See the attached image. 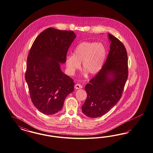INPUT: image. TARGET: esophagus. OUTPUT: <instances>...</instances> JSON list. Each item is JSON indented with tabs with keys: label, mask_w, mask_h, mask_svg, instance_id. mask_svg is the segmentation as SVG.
<instances>
[{
	"label": "esophagus",
	"mask_w": 153,
	"mask_h": 153,
	"mask_svg": "<svg viewBox=\"0 0 153 153\" xmlns=\"http://www.w3.org/2000/svg\"><path fill=\"white\" fill-rule=\"evenodd\" d=\"M74 88H75L76 89H79L82 88V86L79 84H77L75 85Z\"/></svg>",
	"instance_id": "1"
}]
</instances>
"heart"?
Returning <instances> with one entry per match:
<instances>
[{
    "mask_svg": "<svg viewBox=\"0 0 153 153\" xmlns=\"http://www.w3.org/2000/svg\"><path fill=\"white\" fill-rule=\"evenodd\" d=\"M107 55L105 46L102 43L83 42L74 49L73 55L65 58L67 71L73 74L80 68L82 62V68L90 75L98 74L102 68Z\"/></svg>",
    "mask_w": 153,
    "mask_h": 153,
    "instance_id": "heart-1",
    "label": "heart"
}]
</instances>
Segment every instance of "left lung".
Segmentation results:
<instances>
[{
  "label": "left lung",
  "instance_id": "8db88e82",
  "mask_svg": "<svg viewBox=\"0 0 153 153\" xmlns=\"http://www.w3.org/2000/svg\"><path fill=\"white\" fill-rule=\"evenodd\" d=\"M110 52L100 72L85 87L87 98L82 106L83 114L91 118L103 116L121 98L128 79V57L124 45L111 34Z\"/></svg>",
  "mask_w": 153,
  "mask_h": 153
}]
</instances>
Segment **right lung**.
<instances>
[{
  "label": "right lung",
  "mask_w": 153,
  "mask_h": 153,
  "mask_svg": "<svg viewBox=\"0 0 153 153\" xmlns=\"http://www.w3.org/2000/svg\"><path fill=\"white\" fill-rule=\"evenodd\" d=\"M73 31L49 27L37 37L27 59L25 80L34 105L43 114H56L74 82L62 72L69 46L76 38Z\"/></svg>",
  "instance_id": "add662e5"
}]
</instances>
